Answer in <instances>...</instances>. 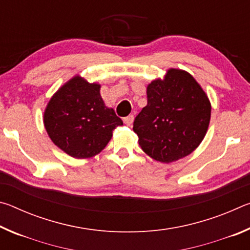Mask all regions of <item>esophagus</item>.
I'll return each mask as SVG.
<instances>
[{
    "label": "esophagus",
    "instance_id": "1",
    "mask_svg": "<svg viewBox=\"0 0 250 250\" xmlns=\"http://www.w3.org/2000/svg\"><path fill=\"white\" fill-rule=\"evenodd\" d=\"M133 119H134V116L133 115H129L128 117L124 118V122H125L126 125H132V122H133Z\"/></svg>",
    "mask_w": 250,
    "mask_h": 250
}]
</instances>
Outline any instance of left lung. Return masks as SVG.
Returning <instances> with one entry per match:
<instances>
[{
    "label": "left lung",
    "mask_w": 250,
    "mask_h": 250,
    "mask_svg": "<svg viewBox=\"0 0 250 250\" xmlns=\"http://www.w3.org/2000/svg\"><path fill=\"white\" fill-rule=\"evenodd\" d=\"M146 96L133 122L141 149L163 163L192 153L205 137L211 109L196 80L184 70L170 69L163 80L147 86Z\"/></svg>",
    "instance_id": "obj_1"
}]
</instances>
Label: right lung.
I'll list each match as a JSON object with an SVG mask.
<instances>
[{"instance_id": "add662e5", "label": "right lung", "mask_w": 250, "mask_h": 250, "mask_svg": "<svg viewBox=\"0 0 250 250\" xmlns=\"http://www.w3.org/2000/svg\"><path fill=\"white\" fill-rule=\"evenodd\" d=\"M44 125L58 147L73 158L86 159L104 150L112 131L124 122L104 105L100 84L76 76L49 100Z\"/></svg>"}]
</instances>
